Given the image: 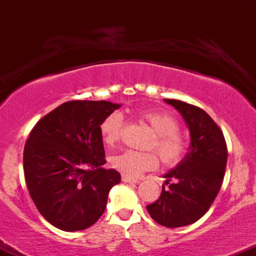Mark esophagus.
<instances>
[{"label": "esophagus", "instance_id": "esophagus-1", "mask_svg": "<svg viewBox=\"0 0 256 256\" xmlns=\"http://www.w3.org/2000/svg\"><path fill=\"white\" fill-rule=\"evenodd\" d=\"M122 180L125 182V183H140V180H138V179L128 177V176H125V174L122 176Z\"/></svg>", "mask_w": 256, "mask_h": 256}]
</instances>
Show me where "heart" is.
<instances>
[{
	"label": "heart",
	"mask_w": 256,
	"mask_h": 256,
	"mask_svg": "<svg viewBox=\"0 0 256 256\" xmlns=\"http://www.w3.org/2000/svg\"><path fill=\"white\" fill-rule=\"evenodd\" d=\"M138 119L148 124L155 132L150 149L158 152L162 162L167 166H174L183 160L189 150V140L179 132L178 120L158 110H143L137 113ZM122 116L118 112L108 114L100 124V134L106 144L113 146L122 137ZM110 165L122 174L136 177L146 171L155 170L158 165V158L154 152L125 150L110 158Z\"/></svg>",
	"instance_id": "heart-1"
}]
</instances>
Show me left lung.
I'll use <instances>...</instances> for the list:
<instances>
[{"mask_svg": "<svg viewBox=\"0 0 256 256\" xmlns=\"http://www.w3.org/2000/svg\"><path fill=\"white\" fill-rule=\"evenodd\" d=\"M182 114L192 136V146L182 162L166 173L165 189L146 210L158 224L180 228L198 222L218 195L225 176L228 146L216 122L196 106L165 98Z\"/></svg>", "mask_w": 256, "mask_h": 256, "instance_id": "8db88e82", "label": "left lung"}]
</instances>
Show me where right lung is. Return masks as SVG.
Listing matches in <instances>:
<instances>
[{
  "label": "right lung",
  "mask_w": 256,
  "mask_h": 256,
  "mask_svg": "<svg viewBox=\"0 0 256 256\" xmlns=\"http://www.w3.org/2000/svg\"><path fill=\"white\" fill-rule=\"evenodd\" d=\"M120 104L68 101L43 116L24 148L26 186L38 212L55 228L79 231L102 216L120 173L106 170L100 124Z\"/></svg>",
  "instance_id": "right-lung-1"
}]
</instances>
